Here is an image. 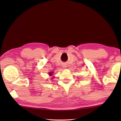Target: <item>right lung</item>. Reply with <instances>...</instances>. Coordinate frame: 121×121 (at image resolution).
<instances>
[{
	"instance_id": "obj_1",
	"label": "right lung",
	"mask_w": 121,
	"mask_h": 121,
	"mask_svg": "<svg viewBox=\"0 0 121 121\" xmlns=\"http://www.w3.org/2000/svg\"><path fill=\"white\" fill-rule=\"evenodd\" d=\"M52 72H50V73H49V75L50 76H51V75H52Z\"/></svg>"
}]
</instances>
